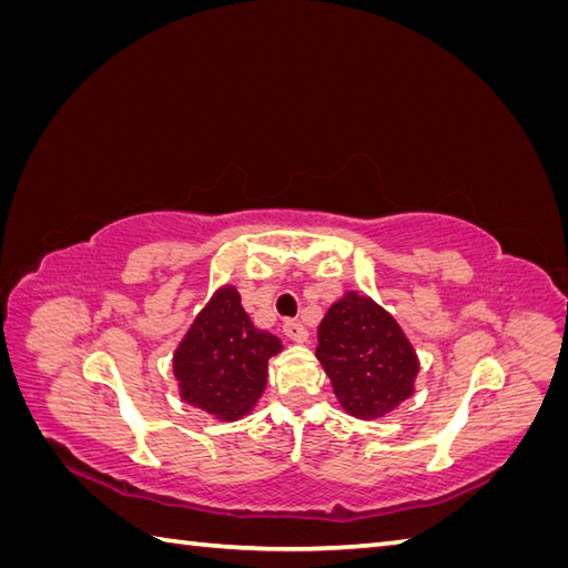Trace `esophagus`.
Masks as SVG:
<instances>
[{"label": "esophagus", "mask_w": 568, "mask_h": 568, "mask_svg": "<svg viewBox=\"0 0 568 568\" xmlns=\"http://www.w3.org/2000/svg\"><path fill=\"white\" fill-rule=\"evenodd\" d=\"M282 329H284V336L288 341H294V343H305L307 341V329H305L301 322H291L288 320V322H284Z\"/></svg>", "instance_id": "obj_1"}]
</instances>
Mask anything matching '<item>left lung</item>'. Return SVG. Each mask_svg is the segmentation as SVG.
Returning <instances> with one entry per match:
<instances>
[{
  "mask_svg": "<svg viewBox=\"0 0 568 568\" xmlns=\"http://www.w3.org/2000/svg\"><path fill=\"white\" fill-rule=\"evenodd\" d=\"M317 341L315 355L348 415L379 419L415 393V348L372 298L348 291L320 322Z\"/></svg>",
  "mask_w": 568,
  "mask_h": 568,
  "instance_id": "8db88e82",
  "label": "left lung"
}]
</instances>
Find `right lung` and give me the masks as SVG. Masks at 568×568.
<instances>
[{"label": "right lung", "mask_w": 568, "mask_h": 568, "mask_svg": "<svg viewBox=\"0 0 568 568\" xmlns=\"http://www.w3.org/2000/svg\"><path fill=\"white\" fill-rule=\"evenodd\" d=\"M280 351L277 336L255 329L236 288L222 286L175 351L182 400L222 422L242 419L263 395L267 359Z\"/></svg>", "instance_id": "obj_1"}]
</instances>
